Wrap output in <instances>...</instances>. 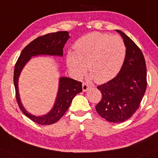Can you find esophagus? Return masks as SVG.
Wrapping results in <instances>:
<instances>
[{
    "label": "esophagus",
    "mask_w": 158,
    "mask_h": 158,
    "mask_svg": "<svg viewBox=\"0 0 158 158\" xmlns=\"http://www.w3.org/2000/svg\"><path fill=\"white\" fill-rule=\"evenodd\" d=\"M82 89L83 91H87L89 89V85L88 84H86V83H83Z\"/></svg>",
    "instance_id": "esophagus-1"
}]
</instances>
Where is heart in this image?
Here are the masks:
<instances>
[{"label": "heart", "mask_w": 158, "mask_h": 158, "mask_svg": "<svg viewBox=\"0 0 158 158\" xmlns=\"http://www.w3.org/2000/svg\"><path fill=\"white\" fill-rule=\"evenodd\" d=\"M75 52L67 53V64L75 78L85 75L86 66L91 78L105 83L119 73L126 58L127 48L118 36L100 32H91L77 40Z\"/></svg>", "instance_id": "1"}]
</instances>
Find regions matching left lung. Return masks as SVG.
I'll use <instances>...</instances> for the list:
<instances>
[{
  "label": "left lung",
  "instance_id": "obj_1",
  "mask_svg": "<svg viewBox=\"0 0 158 158\" xmlns=\"http://www.w3.org/2000/svg\"><path fill=\"white\" fill-rule=\"evenodd\" d=\"M127 48L123 67L114 79L99 85L102 94L96 110L105 119L121 123L135 114L147 89V67L143 53L129 36L119 30Z\"/></svg>",
  "mask_w": 158,
  "mask_h": 158
}]
</instances>
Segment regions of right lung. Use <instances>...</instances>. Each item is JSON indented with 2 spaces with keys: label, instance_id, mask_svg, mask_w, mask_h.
Wrapping results in <instances>:
<instances>
[{
  "label": "right lung",
  "instance_id": "1",
  "mask_svg": "<svg viewBox=\"0 0 158 158\" xmlns=\"http://www.w3.org/2000/svg\"><path fill=\"white\" fill-rule=\"evenodd\" d=\"M69 37V32L67 31L50 33L40 36L33 40L23 50L15 64L14 72V84L16 92V99L19 108L27 117L41 125L54 124L64 116L69 108L70 104L75 95L82 91V83L67 77H60L57 96L52 108L48 114L43 116H36L27 111L21 102L18 89L19 75L25 64L30 61L31 57L38 56L62 57L64 44Z\"/></svg>",
  "mask_w": 158,
  "mask_h": 158
}]
</instances>
